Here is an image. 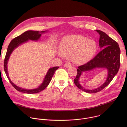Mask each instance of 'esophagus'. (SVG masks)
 <instances>
[{"label": "esophagus", "mask_w": 127, "mask_h": 127, "mask_svg": "<svg viewBox=\"0 0 127 127\" xmlns=\"http://www.w3.org/2000/svg\"><path fill=\"white\" fill-rule=\"evenodd\" d=\"M70 66H71V63H70V62H66L65 63L64 65V66L65 67H66V68L69 67H70Z\"/></svg>", "instance_id": "1"}]
</instances>
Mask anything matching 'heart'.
<instances>
[{
  "instance_id": "1",
  "label": "heart",
  "mask_w": 127,
  "mask_h": 127,
  "mask_svg": "<svg viewBox=\"0 0 127 127\" xmlns=\"http://www.w3.org/2000/svg\"><path fill=\"white\" fill-rule=\"evenodd\" d=\"M97 49L94 40L79 34L65 36L60 43V55L72 57L74 62L78 64H84L92 59Z\"/></svg>"
}]
</instances>
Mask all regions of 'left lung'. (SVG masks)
I'll list each match as a JSON object with an SVG mask.
<instances>
[{
    "label": "left lung",
    "instance_id": "left-lung-1",
    "mask_svg": "<svg viewBox=\"0 0 127 127\" xmlns=\"http://www.w3.org/2000/svg\"><path fill=\"white\" fill-rule=\"evenodd\" d=\"M100 35L99 45L102 49L93 59L78 67L77 73L74 79L75 84L80 89L88 93L100 92L112 81L117 74L120 66V49L117 42L103 32L96 30ZM95 67H105L108 71V76L106 82L99 88L93 90H86L80 84L79 78L82 71Z\"/></svg>",
    "mask_w": 127,
    "mask_h": 127
}]
</instances>
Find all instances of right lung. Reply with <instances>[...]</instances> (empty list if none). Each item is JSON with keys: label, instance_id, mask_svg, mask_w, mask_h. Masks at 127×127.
I'll return each mask as SVG.
<instances>
[{"label": "right lung", "instance_id": "obj_1", "mask_svg": "<svg viewBox=\"0 0 127 127\" xmlns=\"http://www.w3.org/2000/svg\"><path fill=\"white\" fill-rule=\"evenodd\" d=\"M44 32H45V31L39 32V31H26L24 33H23L20 35L18 36L17 37H15L13 40H12L8 45L6 55H5V57L4 59V70L5 72V74L7 76V77L8 79L11 84L13 86V87L15 89L18 90L19 92L25 93V94H36V93H40V92L42 91L43 90L45 89L47 87V86L49 85V83L50 82L52 79V78L54 75V73H55V72L59 68V67L57 66V67H54L53 68H50L49 71L47 72V73L45 76V78L42 84L38 88L36 89H30V90L25 89H23L21 87H18L11 82V81L10 80V79L8 77L7 69V62H8L9 58L10 57V54L13 51V50L15 48H16L17 47H18V46L26 41H28L29 40H34V41H37L39 40L41 36L42 33H43Z\"/></svg>", "mask_w": 127, "mask_h": 127}]
</instances>
